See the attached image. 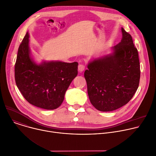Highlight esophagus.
I'll list each match as a JSON object with an SVG mask.
<instances>
[{
  "instance_id": "obj_1",
  "label": "esophagus",
  "mask_w": 156,
  "mask_h": 156,
  "mask_svg": "<svg viewBox=\"0 0 156 156\" xmlns=\"http://www.w3.org/2000/svg\"><path fill=\"white\" fill-rule=\"evenodd\" d=\"M85 69V66L83 64H80L78 65V70L80 72H83Z\"/></svg>"
}]
</instances>
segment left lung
I'll return each mask as SVG.
<instances>
[{
  "mask_svg": "<svg viewBox=\"0 0 156 156\" xmlns=\"http://www.w3.org/2000/svg\"><path fill=\"white\" fill-rule=\"evenodd\" d=\"M122 39L113 52L91 61L84 72L92 105L102 112L126 104L139 86L140 64L131 36L122 28Z\"/></svg>",
  "mask_w": 156,
  "mask_h": 156,
  "instance_id": "1",
  "label": "left lung"
}]
</instances>
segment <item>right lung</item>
Here are the masks:
<instances>
[{
    "instance_id": "right-lung-1",
    "label": "right lung",
    "mask_w": 156,
    "mask_h": 156,
    "mask_svg": "<svg viewBox=\"0 0 156 156\" xmlns=\"http://www.w3.org/2000/svg\"><path fill=\"white\" fill-rule=\"evenodd\" d=\"M78 62H43L31 58L27 32L18 48L15 65L16 84L31 104L47 110L58 108L66 91L78 75Z\"/></svg>"
}]
</instances>
